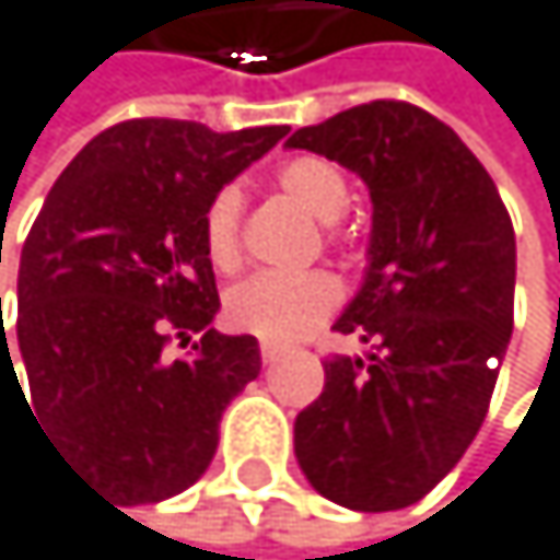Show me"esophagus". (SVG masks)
<instances>
[{
  "instance_id": "34e87169",
  "label": "esophagus",
  "mask_w": 560,
  "mask_h": 560,
  "mask_svg": "<svg viewBox=\"0 0 560 560\" xmlns=\"http://www.w3.org/2000/svg\"><path fill=\"white\" fill-rule=\"evenodd\" d=\"M282 353H285V347H282V343H271V340H265V343H261V360H265V363H275Z\"/></svg>"
}]
</instances>
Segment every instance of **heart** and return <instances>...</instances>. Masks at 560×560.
<instances>
[{
	"instance_id": "obj_1",
	"label": "heart",
	"mask_w": 560,
	"mask_h": 560,
	"mask_svg": "<svg viewBox=\"0 0 560 560\" xmlns=\"http://www.w3.org/2000/svg\"><path fill=\"white\" fill-rule=\"evenodd\" d=\"M275 186L299 203L308 217L332 224L350 207V183L343 170L323 155H292L275 170ZM203 252L213 268L234 271L241 265V194L237 186H220L203 207L200 220ZM343 302L340 278L329 271H261L228 292L224 313L241 332L271 343L302 340L319 329L332 308Z\"/></svg>"
}]
</instances>
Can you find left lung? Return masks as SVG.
<instances>
[{
  "label": "left lung",
  "instance_id": "1",
  "mask_svg": "<svg viewBox=\"0 0 560 560\" xmlns=\"http://www.w3.org/2000/svg\"><path fill=\"white\" fill-rule=\"evenodd\" d=\"M357 173L374 203L366 275L295 418V459L326 500L384 513L418 503L487 418L513 332L517 241L497 183L455 131L408 101H371L285 142Z\"/></svg>",
  "mask_w": 560,
  "mask_h": 560
}]
</instances>
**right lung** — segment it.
I'll return each instance as SVG.
<instances>
[{
  "mask_svg": "<svg viewBox=\"0 0 560 560\" xmlns=\"http://www.w3.org/2000/svg\"><path fill=\"white\" fill-rule=\"evenodd\" d=\"M285 136L289 125H112L60 173L23 244L16 353L30 411L73 472L118 506L194 487L220 415L261 371L255 336L210 329L220 299L200 220L220 186ZM176 339L186 358L168 353ZM9 350L2 329L12 381Z\"/></svg>",
  "mask_w": 560,
  "mask_h": 560,
  "instance_id": "add662e5",
  "label": "right lung"
}]
</instances>
